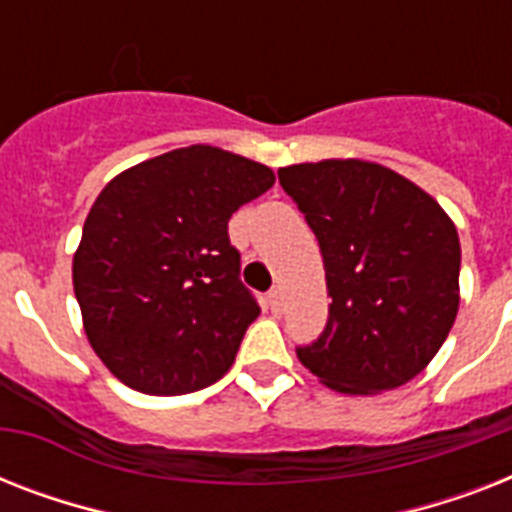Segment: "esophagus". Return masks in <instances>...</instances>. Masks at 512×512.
Here are the masks:
<instances>
[{
    "label": "esophagus",
    "mask_w": 512,
    "mask_h": 512,
    "mask_svg": "<svg viewBox=\"0 0 512 512\" xmlns=\"http://www.w3.org/2000/svg\"><path fill=\"white\" fill-rule=\"evenodd\" d=\"M265 300H268V308H271L273 313H279L281 308H284V300H281V292H279V289H271V292H268V297H265Z\"/></svg>",
    "instance_id": "34e87169"
}]
</instances>
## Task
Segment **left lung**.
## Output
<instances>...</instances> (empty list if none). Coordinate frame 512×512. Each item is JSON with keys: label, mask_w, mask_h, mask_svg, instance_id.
I'll return each instance as SVG.
<instances>
[{"label": "left lung", "mask_w": 512, "mask_h": 512, "mask_svg": "<svg viewBox=\"0 0 512 512\" xmlns=\"http://www.w3.org/2000/svg\"><path fill=\"white\" fill-rule=\"evenodd\" d=\"M319 239L327 327L297 358L340 393L404 385L430 364L460 308V239L428 193L382 164L281 167Z\"/></svg>", "instance_id": "1"}]
</instances>
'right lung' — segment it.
I'll return each mask as SVG.
<instances>
[{"label":"right lung","instance_id":"1","mask_svg":"<svg viewBox=\"0 0 512 512\" xmlns=\"http://www.w3.org/2000/svg\"><path fill=\"white\" fill-rule=\"evenodd\" d=\"M265 164L188 146L114 177L74 255V295L100 361L130 388L183 396L217 382L260 316L228 220L273 185Z\"/></svg>","mask_w":512,"mask_h":512}]
</instances>
